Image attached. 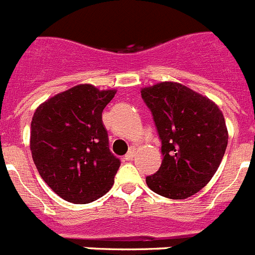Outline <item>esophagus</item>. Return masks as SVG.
I'll return each instance as SVG.
<instances>
[{
  "label": "esophagus",
  "instance_id": "34e87169",
  "mask_svg": "<svg viewBox=\"0 0 255 255\" xmlns=\"http://www.w3.org/2000/svg\"><path fill=\"white\" fill-rule=\"evenodd\" d=\"M134 157H135V149H134V148H130L129 152L125 154V159H126V161H131Z\"/></svg>",
  "mask_w": 255,
  "mask_h": 255
}]
</instances>
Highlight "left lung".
Masks as SVG:
<instances>
[{"label": "left lung", "mask_w": 255, "mask_h": 255, "mask_svg": "<svg viewBox=\"0 0 255 255\" xmlns=\"http://www.w3.org/2000/svg\"><path fill=\"white\" fill-rule=\"evenodd\" d=\"M162 141L161 167L148 188L170 199H185L211 181L229 140L225 117L207 97L175 82L141 88Z\"/></svg>", "instance_id": "obj_1"}]
</instances>
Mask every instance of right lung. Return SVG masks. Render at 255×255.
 Segmentation results:
<instances>
[{"label":"right lung","instance_id":"add662e5","mask_svg":"<svg viewBox=\"0 0 255 255\" xmlns=\"http://www.w3.org/2000/svg\"><path fill=\"white\" fill-rule=\"evenodd\" d=\"M115 94V89L79 84L51 97L33 115L30 150L35 167L70 203H91L114 185L121 162L110 152L102 112Z\"/></svg>","mask_w":255,"mask_h":255}]
</instances>
